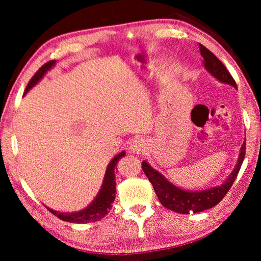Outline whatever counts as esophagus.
<instances>
[{
  "label": "esophagus",
  "mask_w": 261,
  "mask_h": 261,
  "mask_svg": "<svg viewBox=\"0 0 261 261\" xmlns=\"http://www.w3.org/2000/svg\"><path fill=\"white\" fill-rule=\"evenodd\" d=\"M145 148H146V143L143 139H135L134 141L131 143V146L130 149L131 152H134L136 154H141L145 152Z\"/></svg>",
  "instance_id": "obj_1"
}]
</instances>
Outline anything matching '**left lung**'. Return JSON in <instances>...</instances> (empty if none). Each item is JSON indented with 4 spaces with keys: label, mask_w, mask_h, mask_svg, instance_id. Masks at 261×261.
I'll return each mask as SVG.
<instances>
[{
    "label": "left lung",
    "mask_w": 261,
    "mask_h": 261,
    "mask_svg": "<svg viewBox=\"0 0 261 261\" xmlns=\"http://www.w3.org/2000/svg\"><path fill=\"white\" fill-rule=\"evenodd\" d=\"M199 50L202 59H204V65L207 71L216 79H219L220 82L236 87V82L233 81L231 74L229 73L222 62L201 43H199ZM245 144L246 141L243 143L237 165L226 182L220 187L204 190V191H184V190L175 187L170 182H168L159 171L153 169L146 161H143L141 168H143V171L147 176L149 182L152 183L154 191H155L162 206L180 214H190L191 212L192 213H199V212L212 208V207L218 205L230 190L231 185L237 177L238 171L241 169L242 163L244 161Z\"/></svg>",
    "instance_id": "obj_1"
}]
</instances>
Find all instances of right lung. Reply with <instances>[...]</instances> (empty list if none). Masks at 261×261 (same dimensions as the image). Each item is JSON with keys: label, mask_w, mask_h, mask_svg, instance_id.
Wrapping results in <instances>:
<instances>
[{"label": "right lung", "mask_w": 261, "mask_h": 261, "mask_svg": "<svg viewBox=\"0 0 261 261\" xmlns=\"http://www.w3.org/2000/svg\"><path fill=\"white\" fill-rule=\"evenodd\" d=\"M54 64L55 61H49L43 64L42 67L34 73V76L31 78L28 86L25 88L24 93L31 90L35 84L40 81L43 77V74H45ZM123 156H125L124 151L121 152L118 155L115 156L113 160L110 161L107 167V170H106L103 184L102 187H101L99 194L96 196L95 199L92 201V204H90V206H87L85 210L73 212V213H61V212L53 211L50 208H48V207L47 210L49 211L51 214L57 216L59 219L72 223H90L103 219L105 216L108 214V212L112 210V204L115 200V193H116V179H115V173H116V171L115 170L117 169L116 165L118 160Z\"/></svg>", "instance_id": "add662e5"}]
</instances>
